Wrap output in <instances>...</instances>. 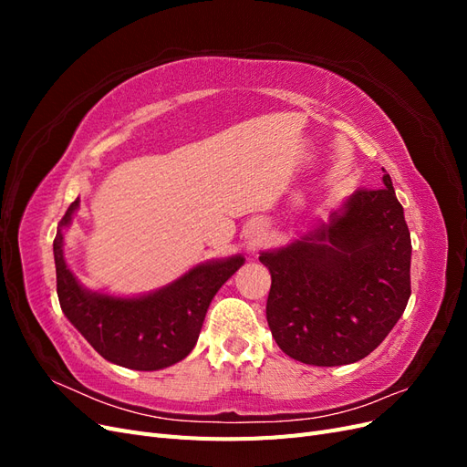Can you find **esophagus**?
Here are the masks:
<instances>
[{
    "instance_id": "obj_1",
    "label": "esophagus",
    "mask_w": 467,
    "mask_h": 467,
    "mask_svg": "<svg viewBox=\"0 0 467 467\" xmlns=\"http://www.w3.org/2000/svg\"><path fill=\"white\" fill-rule=\"evenodd\" d=\"M257 239H259V234H257ZM257 239H255V242H257Z\"/></svg>"
}]
</instances>
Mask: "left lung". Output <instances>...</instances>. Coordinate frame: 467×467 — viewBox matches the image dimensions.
<instances>
[{
    "label": "left lung",
    "instance_id": "8db88e82",
    "mask_svg": "<svg viewBox=\"0 0 467 467\" xmlns=\"http://www.w3.org/2000/svg\"><path fill=\"white\" fill-rule=\"evenodd\" d=\"M358 189L329 223L259 261L271 271L276 345L314 366L357 362L384 341L411 296V235L391 177Z\"/></svg>",
    "mask_w": 467,
    "mask_h": 467
}]
</instances>
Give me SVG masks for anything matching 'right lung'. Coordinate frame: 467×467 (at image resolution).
<instances>
[{"label": "right lung", "instance_id": "right-lung-1", "mask_svg": "<svg viewBox=\"0 0 467 467\" xmlns=\"http://www.w3.org/2000/svg\"><path fill=\"white\" fill-rule=\"evenodd\" d=\"M79 206L76 199L54 237L56 290L64 316L112 364L132 370H161L194 348L208 306L239 266L242 255L196 265L171 285L138 298L89 292L64 259V234Z\"/></svg>", "mask_w": 467, "mask_h": 467}]
</instances>
